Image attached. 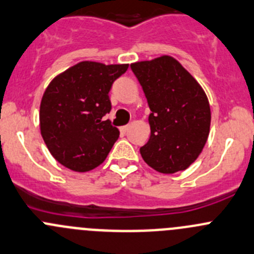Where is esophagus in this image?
<instances>
[{"mask_svg": "<svg viewBox=\"0 0 254 254\" xmlns=\"http://www.w3.org/2000/svg\"><path fill=\"white\" fill-rule=\"evenodd\" d=\"M129 127H130V125H125V127H120V131L124 132V134H125V132L129 130Z\"/></svg>", "mask_w": 254, "mask_h": 254, "instance_id": "1", "label": "esophagus"}]
</instances>
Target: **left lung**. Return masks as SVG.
<instances>
[{
  "mask_svg": "<svg viewBox=\"0 0 254 254\" xmlns=\"http://www.w3.org/2000/svg\"><path fill=\"white\" fill-rule=\"evenodd\" d=\"M150 113V139L140 147L144 161L161 174L184 171L202 152L210 134L207 95L179 61L161 56L132 63Z\"/></svg>",
  "mask_w": 254,
  "mask_h": 254,
  "instance_id": "left-lung-1",
  "label": "left lung"
}]
</instances>
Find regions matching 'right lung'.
I'll return each mask as SVG.
<instances>
[{"mask_svg":"<svg viewBox=\"0 0 254 254\" xmlns=\"http://www.w3.org/2000/svg\"><path fill=\"white\" fill-rule=\"evenodd\" d=\"M127 67L83 61L49 83L41 100L39 127L59 164L87 172L107 159L120 134L104 118L112 109L109 92Z\"/></svg>","mask_w":254,"mask_h":254,"instance_id":"1","label":"right lung"}]
</instances>
